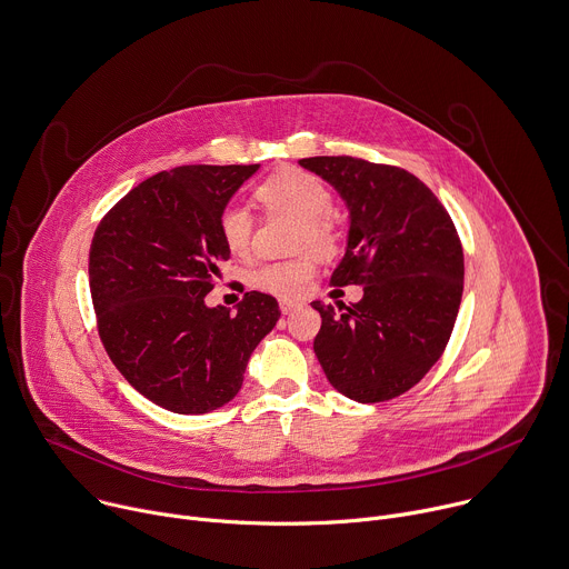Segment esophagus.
I'll list each match as a JSON object with an SVG mask.
<instances>
[{
  "label": "esophagus",
  "instance_id": "34e87169",
  "mask_svg": "<svg viewBox=\"0 0 569 569\" xmlns=\"http://www.w3.org/2000/svg\"><path fill=\"white\" fill-rule=\"evenodd\" d=\"M300 307H302L300 300H291V298H282V300H280V311H282V313H291V311H296V309H300Z\"/></svg>",
  "mask_w": 569,
  "mask_h": 569
}]
</instances>
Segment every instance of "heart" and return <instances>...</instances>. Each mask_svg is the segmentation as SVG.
I'll list each match as a JSON object with an SVG mask.
<instances>
[{
    "mask_svg": "<svg viewBox=\"0 0 569 569\" xmlns=\"http://www.w3.org/2000/svg\"><path fill=\"white\" fill-rule=\"evenodd\" d=\"M256 199L269 214H291L298 226L291 236L293 251H302L289 260L264 262L251 273V284L278 298H300L313 282L316 256H333L340 247V229L331 214L333 194L313 172L300 168H282L256 188ZM219 236L236 258H247L253 247L256 217L242 203L223 206L219 217Z\"/></svg>",
    "mask_w": 569,
    "mask_h": 569,
    "instance_id": "1",
    "label": "heart"
}]
</instances>
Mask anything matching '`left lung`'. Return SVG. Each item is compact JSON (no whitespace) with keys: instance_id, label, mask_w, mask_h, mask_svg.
<instances>
[{"instance_id":"left-lung-1","label":"left lung","mask_w":569,"mask_h":569,"mask_svg":"<svg viewBox=\"0 0 569 569\" xmlns=\"http://www.w3.org/2000/svg\"><path fill=\"white\" fill-rule=\"evenodd\" d=\"M300 166L331 183L350 210L348 251L333 287L363 284L352 305L313 300V352L329 383L359 403L395 399L443 355L465 289V253L450 214L403 168L357 157Z\"/></svg>"}]
</instances>
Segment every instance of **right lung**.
Instances as JSON below:
<instances>
[{
	"label": "right lung",
	"instance_id": "obj_1",
	"mask_svg": "<svg viewBox=\"0 0 569 569\" xmlns=\"http://www.w3.org/2000/svg\"><path fill=\"white\" fill-rule=\"evenodd\" d=\"M260 166H181L132 188L98 223L89 289L111 363L152 403L203 415L242 388L247 363L280 318L247 291L238 311L203 298L229 260L217 217Z\"/></svg>",
	"mask_w": 569,
	"mask_h": 569
}]
</instances>
